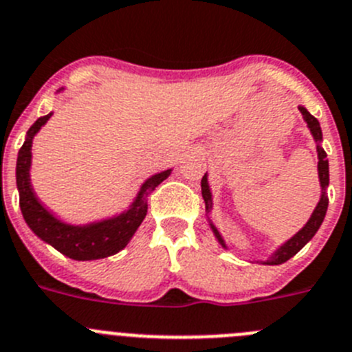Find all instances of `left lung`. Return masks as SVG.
Wrapping results in <instances>:
<instances>
[{
    "label": "left lung",
    "instance_id": "1",
    "mask_svg": "<svg viewBox=\"0 0 352 352\" xmlns=\"http://www.w3.org/2000/svg\"><path fill=\"white\" fill-rule=\"evenodd\" d=\"M298 109H300V113L304 115V120L307 122V127L311 129V134L316 141V150H318V176H319V185H321V199H319L318 206H316V209L312 211V214H311V218H309L307 223H305L300 230L296 232L292 239H288L285 244H283V246L277 248V250L272 253V256L263 262L265 265H281V263L288 262L292 256H295V254L298 253V251H300L302 248H304L305 244L312 239V237H314V234L318 232V228L321 227V223H323L324 214H327V209H328L327 188H328V183H330V170H328L327 151H324L323 146H321V141H323V132H321V127H319L318 118L312 117L311 113H309L304 106H298ZM201 186H202V197H204V202H206V212H211L212 195H211V188H209V183H208V174H204V178H202V182H201ZM209 225H211V230L214 232L218 243H220L221 246L227 250V244H225L223 237H221V234L218 232V228L214 227V223L209 220Z\"/></svg>",
    "mask_w": 352,
    "mask_h": 352
}]
</instances>
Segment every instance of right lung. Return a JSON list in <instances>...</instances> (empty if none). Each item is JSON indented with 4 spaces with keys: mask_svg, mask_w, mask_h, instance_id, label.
<instances>
[{
    "mask_svg": "<svg viewBox=\"0 0 352 352\" xmlns=\"http://www.w3.org/2000/svg\"><path fill=\"white\" fill-rule=\"evenodd\" d=\"M52 113L40 117L31 129L28 131L24 144L19 150L17 169H15V178H17L19 188V204H21L22 216L29 228L45 241L47 244L56 248L66 256L73 260H99V258L111 256L124 250L132 239L134 232L140 228L141 221L144 220L148 211L146 197L159 186L166 178H169L170 169L162 170L159 174H153L151 178L141 185L136 199L129 206L127 211L120 212L118 216H113L108 220L94 221L89 225H69L57 220L34 195L31 178H29V169H31V146H33V138L36 132L47 124Z\"/></svg>",
    "mask_w": 352,
    "mask_h": 352,
    "instance_id": "add662e5",
    "label": "right lung"
}]
</instances>
